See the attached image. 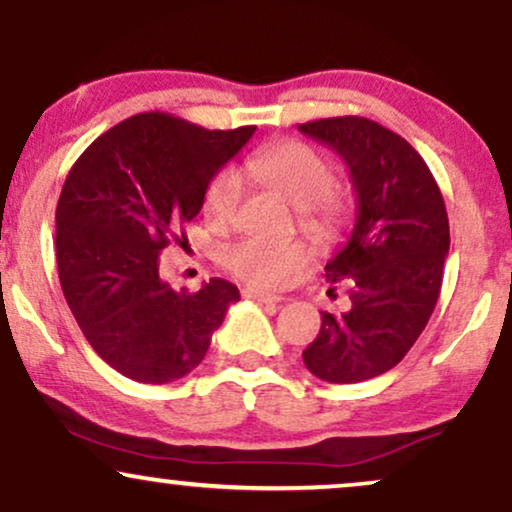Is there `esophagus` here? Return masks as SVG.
I'll return each instance as SVG.
<instances>
[{"mask_svg":"<svg viewBox=\"0 0 512 512\" xmlns=\"http://www.w3.org/2000/svg\"><path fill=\"white\" fill-rule=\"evenodd\" d=\"M245 298H252V301H260V303H281V296H274V293L260 291V289H243Z\"/></svg>","mask_w":512,"mask_h":512,"instance_id":"obj_1","label":"esophagus"}]
</instances>
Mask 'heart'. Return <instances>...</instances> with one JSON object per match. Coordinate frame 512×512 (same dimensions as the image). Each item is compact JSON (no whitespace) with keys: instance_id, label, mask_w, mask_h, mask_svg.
<instances>
[{"instance_id":"obj_1","label":"heart","mask_w":512,"mask_h":512,"mask_svg":"<svg viewBox=\"0 0 512 512\" xmlns=\"http://www.w3.org/2000/svg\"><path fill=\"white\" fill-rule=\"evenodd\" d=\"M248 170L289 199L303 226L317 238L337 236L349 219V202L334 187L330 161L310 144L284 139L264 146L248 158ZM243 192V175L233 166L221 168L209 180L202 207L211 226L221 228L236 219ZM310 257L313 250L303 240L243 238L228 245L223 252V264L245 284L257 289H276L301 272Z\"/></svg>"}]
</instances>
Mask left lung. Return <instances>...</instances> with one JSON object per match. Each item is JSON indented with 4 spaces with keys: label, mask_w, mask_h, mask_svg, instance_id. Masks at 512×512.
Returning a JSON list of instances; mask_svg holds the SVG:
<instances>
[{
    "label": "left lung",
    "mask_w": 512,
    "mask_h": 512,
    "mask_svg": "<svg viewBox=\"0 0 512 512\" xmlns=\"http://www.w3.org/2000/svg\"><path fill=\"white\" fill-rule=\"evenodd\" d=\"M298 129L344 158L358 199L349 243L325 267L351 308L322 313L303 363L327 383H363L395 368L428 325L450 250L448 211L424 158L392 129L358 115Z\"/></svg>",
    "instance_id": "1"
}]
</instances>
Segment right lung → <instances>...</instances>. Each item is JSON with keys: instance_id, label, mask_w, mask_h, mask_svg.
Listing matches in <instances>:
<instances>
[{"instance_id": "right-lung-1", "label": "right lung", "mask_w": 512, "mask_h": 512, "mask_svg": "<svg viewBox=\"0 0 512 512\" xmlns=\"http://www.w3.org/2000/svg\"><path fill=\"white\" fill-rule=\"evenodd\" d=\"M252 132L139 113L101 134L69 170L55 214L62 293L93 351L125 378L163 385L195 370L240 298L223 279L173 291L158 264Z\"/></svg>"}]
</instances>
